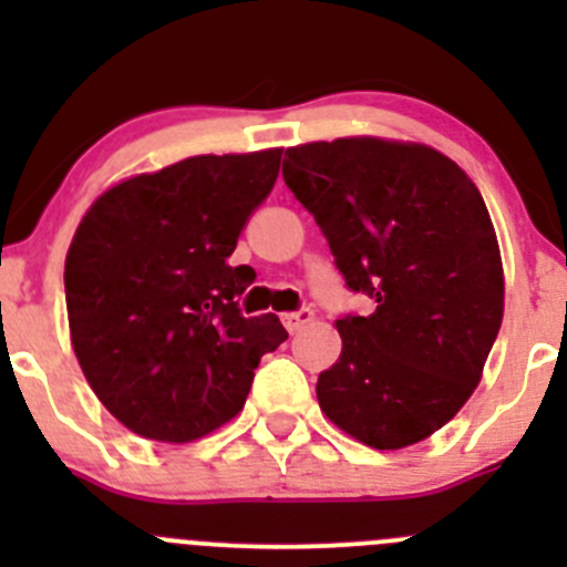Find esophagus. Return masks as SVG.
Masks as SVG:
<instances>
[{"label":"esophagus","instance_id":"esophagus-1","mask_svg":"<svg viewBox=\"0 0 567 567\" xmlns=\"http://www.w3.org/2000/svg\"><path fill=\"white\" fill-rule=\"evenodd\" d=\"M310 320H312L310 307H299V310L285 312V316H282V323H285V329H288V331H299L301 326L310 323Z\"/></svg>","mask_w":567,"mask_h":567}]
</instances>
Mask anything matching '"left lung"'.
<instances>
[{
  "label": "left lung",
  "instance_id": "1",
  "mask_svg": "<svg viewBox=\"0 0 567 567\" xmlns=\"http://www.w3.org/2000/svg\"><path fill=\"white\" fill-rule=\"evenodd\" d=\"M282 177L348 290L375 301L337 320L320 409L368 447L422 442L474 392L502 326L499 244L477 186L433 147L373 136L290 147Z\"/></svg>",
  "mask_w": 567,
  "mask_h": 567
}]
</instances>
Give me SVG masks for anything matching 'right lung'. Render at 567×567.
Instances as JSON below:
<instances>
[{
	"label": "right lung",
	"mask_w": 567,
	"mask_h": 567,
	"mask_svg": "<svg viewBox=\"0 0 567 567\" xmlns=\"http://www.w3.org/2000/svg\"><path fill=\"white\" fill-rule=\"evenodd\" d=\"M282 151L194 156L101 194L65 257L79 364L128 431L183 444L244 409L262 353L288 331L244 318L255 271L230 266Z\"/></svg>",
	"instance_id": "add662e5"
}]
</instances>
